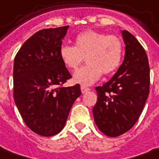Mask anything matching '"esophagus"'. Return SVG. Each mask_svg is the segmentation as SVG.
<instances>
[{
    "label": "esophagus",
    "mask_w": 159,
    "mask_h": 159,
    "mask_svg": "<svg viewBox=\"0 0 159 159\" xmlns=\"http://www.w3.org/2000/svg\"><path fill=\"white\" fill-rule=\"evenodd\" d=\"M80 89H81L82 93H87V92H89V91H90V88H88V87H86V86H80Z\"/></svg>",
    "instance_id": "1"
}]
</instances>
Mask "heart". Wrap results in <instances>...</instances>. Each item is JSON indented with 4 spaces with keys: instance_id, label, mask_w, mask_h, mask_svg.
Returning a JSON list of instances; mask_svg holds the SVG:
<instances>
[{
    "instance_id": "b5f03b06",
    "label": "heart",
    "mask_w": 159,
    "mask_h": 159,
    "mask_svg": "<svg viewBox=\"0 0 159 159\" xmlns=\"http://www.w3.org/2000/svg\"><path fill=\"white\" fill-rule=\"evenodd\" d=\"M60 56L66 66L76 69L85 57L86 65L73 74V82L89 86L99 80L102 73L110 74L116 71L123 58V44L119 37L93 30L79 34L75 45H63Z\"/></svg>"
}]
</instances>
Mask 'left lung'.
<instances>
[{
    "label": "left lung",
    "mask_w": 159,
    "mask_h": 159,
    "mask_svg": "<svg viewBox=\"0 0 159 159\" xmlns=\"http://www.w3.org/2000/svg\"><path fill=\"white\" fill-rule=\"evenodd\" d=\"M121 34L125 45L123 63L109 81L95 88L98 99L93 109L98 129L113 138L128 132L135 125L150 90L146 52L132 34L126 30Z\"/></svg>",
    "instance_id": "left-lung-1"
}]
</instances>
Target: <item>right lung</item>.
I'll list each match as a JSON object with an SVG mask.
<instances>
[{
	"instance_id": "1",
	"label": "right lung",
	"mask_w": 159,
	"mask_h": 159,
	"mask_svg": "<svg viewBox=\"0 0 159 159\" xmlns=\"http://www.w3.org/2000/svg\"><path fill=\"white\" fill-rule=\"evenodd\" d=\"M69 26L35 33L20 48L14 63V98L24 122L34 132L54 136L64 128L79 84L59 87L72 76L60 49Z\"/></svg>"
}]
</instances>
